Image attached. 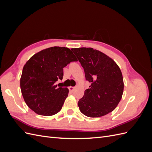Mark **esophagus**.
<instances>
[{"instance_id": "34e87169", "label": "esophagus", "mask_w": 152, "mask_h": 152, "mask_svg": "<svg viewBox=\"0 0 152 152\" xmlns=\"http://www.w3.org/2000/svg\"><path fill=\"white\" fill-rule=\"evenodd\" d=\"M75 88V87H72V86H70V87H68L69 91H70V92H73V91H74Z\"/></svg>"}]
</instances>
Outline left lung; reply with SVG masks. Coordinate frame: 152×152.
Returning <instances> with one entry per match:
<instances>
[{
  "mask_svg": "<svg viewBox=\"0 0 152 152\" xmlns=\"http://www.w3.org/2000/svg\"><path fill=\"white\" fill-rule=\"evenodd\" d=\"M83 67L86 79L91 82L78 102L80 111L89 117L105 115L122 98L124 81L120 68L107 55L91 48L71 49Z\"/></svg>",
  "mask_w": 152,
  "mask_h": 152,
  "instance_id": "8db88e82",
  "label": "left lung"
}]
</instances>
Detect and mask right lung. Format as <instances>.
<instances>
[{
    "mask_svg": "<svg viewBox=\"0 0 152 152\" xmlns=\"http://www.w3.org/2000/svg\"><path fill=\"white\" fill-rule=\"evenodd\" d=\"M77 58L70 49L51 47L35 54L23 68L20 87L27 106L37 114L51 116L60 111L68 94L66 87L54 83L62 80L63 68Z\"/></svg>",
    "mask_w": 152,
    "mask_h": 152,
    "instance_id": "obj_1",
    "label": "right lung"
}]
</instances>
